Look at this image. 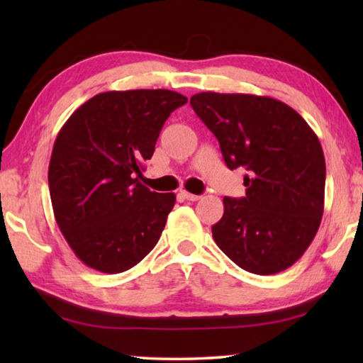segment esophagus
Segmentation results:
<instances>
[{"label":"esophagus","instance_id":"obj_1","mask_svg":"<svg viewBox=\"0 0 363 363\" xmlns=\"http://www.w3.org/2000/svg\"><path fill=\"white\" fill-rule=\"evenodd\" d=\"M181 195L184 196V199H186V200H190V201H196V200H200V199H201V195L190 194V192H186V190H184V192H181Z\"/></svg>","mask_w":363,"mask_h":363}]
</instances>
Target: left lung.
Wrapping results in <instances>:
<instances>
[{"mask_svg": "<svg viewBox=\"0 0 363 363\" xmlns=\"http://www.w3.org/2000/svg\"><path fill=\"white\" fill-rule=\"evenodd\" d=\"M190 106L216 136L227 167L248 173L245 196H224L214 242L257 275L293 266L323 214L327 169L315 133L296 110L266 96L199 93Z\"/></svg>", "mask_w": 363, "mask_h": 363, "instance_id": "left-lung-1", "label": "left lung"}]
</instances>
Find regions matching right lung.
I'll use <instances>...</instances> for the list:
<instances>
[{"label": "right lung", "mask_w": 363, "mask_h": 363, "mask_svg": "<svg viewBox=\"0 0 363 363\" xmlns=\"http://www.w3.org/2000/svg\"><path fill=\"white\" fill-rule=\"evenodd\" d=\"M186 102L168 89L108 91L59 131L48 171L54 218L88 267L125 272L157 245L176 195L152 192L139 177L164 121Z\"/></svg>", "instance_id": "obj_1"}]
</instances>
